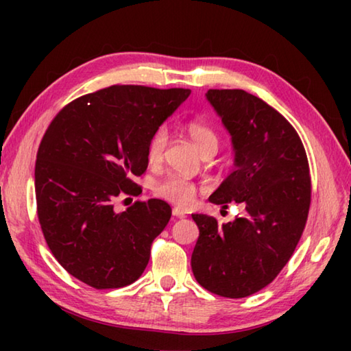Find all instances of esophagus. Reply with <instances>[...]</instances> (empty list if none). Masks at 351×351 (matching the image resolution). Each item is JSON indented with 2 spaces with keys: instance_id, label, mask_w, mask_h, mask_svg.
I'll return each instance as SVG.
<instances>
[{
  "instance_id": "obj_1",
  "label": "esophagus",
  "mask_w": 351,
  "mask_h": 351,
  "mask_svg": "<svg viewBox=\"0 0 351 351\" xmlns=\"http://www.w3.org/2000/svg\"><path fill=\"white\" fill-rule=\"evenodd\" d=\"M173 217H176V218H186V213H184L181 209H178V207H175V209H173Z\"/></svg>"
}]
</instances>
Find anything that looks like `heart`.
Instances as JSON below:
<instances>
[{
	"label": "heart",
	"instance_id": "b5f03b06",
	"mask_svg": "<svg viewBox=\"0 0 351 351\" xmlns=\"http://www.w3.org/2000/svg\"><path fill=\"white\" fill-rule=\"evenodd\" d=\"M186 132L197 145L201 154L207 152L218 150L219 138L215 130H213L209 123L203 119H192L186 123ZM167 132L165 128H158L154 132L147 144V161L150 164H159L162 161L165 145H167ZM154 193L156 197L162 198L169 203L180 206V207H189L193 204L195 198H197V186L192 181L184 180L181 176L171 175L164 178L162 181L156 182L154 186Z\"/></svg>",
	"mask_w": 351,
	"mask_h": 351
}]
</instances>
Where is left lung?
<instances>
[{
  "mask_svg": "<svg viewBox=\"0 0 351 351\" xmlns=\"http://www.w3.org/2000/svg\"><path fill=\"white\" fill-rule=\"evenodd\" d=\"M207 100L232 136L235 169L209 201L245 212L234 221L193 213L199 237L192 271L201 287L229 299L274 280L304 232L311 203L310 165L294 127L243 90H209Z\"/></svg>",
  "mask_w": 351,
  "mask_h": 351,
  "instance_id": "obj_1",
  "label": "left lung"
}]
</instances>
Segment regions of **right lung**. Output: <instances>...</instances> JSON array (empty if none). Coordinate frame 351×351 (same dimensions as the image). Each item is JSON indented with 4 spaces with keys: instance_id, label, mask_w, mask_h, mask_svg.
Here are the masks:
<instances>
[{
    "instance_id": "add662e5",
    "label": "right lung",
    "mask_w": 351,
    "mask_h": 351,
    "mask_svg": "<svg viewBox=\"0 0 351 351\" xmlns=\"http://www.w3.org/2000/svg\"><path fill=\"white\" fill-rule=\"evenodd\" d=\"M189 96L112 85L73 100L47 127L35 162L37 215L51 252L80 282L122 288L147 268L171 207L148 199L116 213L114 201L138 197L132 178L147 170L148 139Z\"/></svg>"
}]
</instances>
